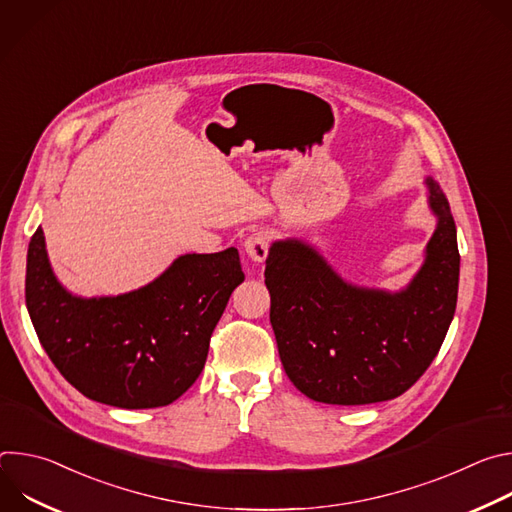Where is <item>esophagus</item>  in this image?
Wrapping results in <instances>:
<instances>
[{
  "label": "esophagus",
  "instance_id": "esophagus-1",
  "mask_svg": "<svg viewBox=\"0 0 512 512\" xmlns=\"http://www.w3.org/2000/svg\"><path fill=\"white\" fill-rule=\"evenodd\" d=\"M269 247H271V233L269 231H255L245 239V251L255 263L265 261V257L269 253Z\"/></svg>",
  "mask_w": 512,
  "mask_h": 512
}]
</instances>
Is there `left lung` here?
Instances as JSON below:
<instances>
[{"mask_svg":"<svg viewBox=\"0 0 512 512\" xmlns=\"http://www.w3.org/2000/svg\"><path fill=\"white\" fill-rule=\"evenodd\" d=\"M425 186L437 227L401 291L344 281L304 241L271 245L269 320L285 375L306 397L328 405L395 399L440 352L456 312L460 253L446 194L431 176Z\"/></svg>","mask_w":512,"mask_h":512,"instance_id":"1","label":"left lung"}]
</instances>
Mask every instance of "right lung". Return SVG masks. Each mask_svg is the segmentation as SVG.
<instances>
[{"label":"right lung","mask_w":512,"mask_h":512,"mask_svg":"<svg viewBox=\"0 0 512 512\" xmlns=\"http://www.w3.org/2000/svg\"><path fill=\"white\" fill-rule=\"evenodd\" d=\"M239 251L188 253L121 296L79 298L52 273L44 231L32 235L26 306L60 375L85 397L121 407L174 403L204 369L214 326L243 283Z\"/></svg>","instance_id":"1"}]
</instances>
